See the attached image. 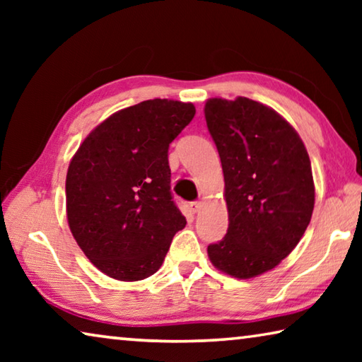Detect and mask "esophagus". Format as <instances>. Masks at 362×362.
<instances>
[{
  "label": "esophagus",
  "instance_id": "1",
  "mask_svg": "<svg viewBox=\"0 0 362 362\" xmlns=\"http://www.w3.org/2000/svg\"><path fill=\"white\" fill-rule=\"evenodd\" d=\"M201 207H203V201H193V203L189 204V209H192L194 214L199 212Z\"/></svg>",
  "mask_w": 362,
  "mask_h": 362
}]
</instances>
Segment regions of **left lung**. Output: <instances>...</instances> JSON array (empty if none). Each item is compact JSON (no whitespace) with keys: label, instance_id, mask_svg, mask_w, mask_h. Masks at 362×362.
<instances>
[{"label":"left lung","instance_id":"left-lung-1","mask_svg":"<svg viewBox=\"0 0 362 362\" xmlns=\"http://www.w3.org/2000/svg\"><path fill=\"white\" fill-rule=\"evenodd\" d=\"M204 116L222 161L228 209V231L207 246V255L233 278H255L278 267L310 223L315 183L308 151L283 116L247 97H214Z\"/></svg>","mask_w":362,"mask_h":362}]
</instances>
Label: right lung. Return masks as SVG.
Returning a JSON list of instances; mask_svg holds the SVG:
<instances>
[{"mask_svg":"<svg viewBox=\"0 0 362 362\" xmlns=\"http://www.w3.org/2000/svg\"><path fill=\"white\" fill-rule=\"evenodd\" d=\"M194 113L193 103L140 102L108 116L73 155L65 180L69 226L107 276L155 274L187 225L170 193L168 150Z\"/></svg>","mask_w":362,"mask_h":362,"instance_id":"add662e5","label":"right lung"}]
</instances>
